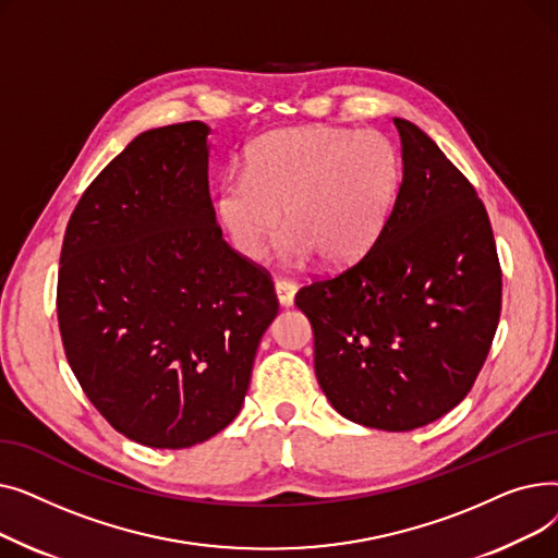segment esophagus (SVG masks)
Instances as JSON below:
<instances>
[{
  "label": "esophagus",
  "mask_w": 558,
  "mask_h": 558,
  "mask_svg": "<svg viewBox=\"0 0 558 558\" xmlns=\"http://www.w3.org/2000/svg\"><path fill=\"white\" fill-rule=\"evenodd\" d=\"M296 282L294 280H287V278H278L276 280V296L280 301L282 307L294 305V296H296Z\"/></svg>",
  "instance_id": "1"
}]
</instances>
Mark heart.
Masks as SVG:
<instances>
[{
	"mask_svg": "<svg viewBox=\"0 0 558 558\" xmlns=\"http://www.w3.org/2000/svg\"><path fill=\"white\" fill-rule=\"evenodd\" d=\"M400 156L377 131L287 129L246 151L244 179L228 175L215 215L232 246L262 259L284 223V257L312 253L341 267L362 257L383 232L400 187Z\"/></svg>",
	"mask_w": 558,
	"mask_h": 558,
	"instance_id": "heart-1",
	"label": "heart"
}]
</instances>
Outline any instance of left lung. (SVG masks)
<instances>
[{"label": "left lung", "instance_id": "1", "mask_svg": "<svg viewBox=\"0 0 558 558\" xmlns=\"http://www.w3.org/2000/svg\"><path fill=\"white\" fill-rule=\"evenodd\" d=\"M402 183L373 246L296 294L314 371L337 412L409 432L454 409L486 362L502 271L484 203L416 124L393 120Z\"/></svg>", "mask_w": 558, "mask_h": 558}]
</instances>
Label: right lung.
Wrapping results in <instances>:
<instances>
[{"label": "right lung", "instance_id": "right-lung-1", "mask_svg": "<svg viewBox=\"0 0 558 558\" xmlns=\"http://www.w3.org/2000/svg\"><path fill=\"white\" fill-rule=\"evenodd\" d=\"M210 126L140 133L74 208L58 269V328L97 412L160 450L208 441L240 414L271 276L221 238Z\"/></svg>", "mask_w": 558, "mask_h": 558}]
</instances>
